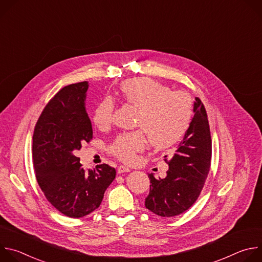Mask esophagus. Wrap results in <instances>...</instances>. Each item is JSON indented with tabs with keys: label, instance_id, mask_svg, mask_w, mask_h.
<instances>
[{
	"label": "esophagus",
	"instance_id": "obj_1",
	"mask_svg": "<svg viewBox=\"0 0 262 262\" xmlns=\"http://www.w3.org/2000/svg\"><path fill=\"white\" fill-rule=\"evenodd\" d=\"M118 173L119 174H122V173H127V172H129L130 171V169L128 168V167H125V166H120V167H118Z\"/></svg>",
	"mask_w": 262,
	"mask_h": 262
}]
</instances>
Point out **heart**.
Segmentation results:
<instances>
[{"label":"heart","instance_id":"b5f03b06","mask_svg":"<svg viewBox=\"0 0 262 262\" xmlns=\"http://www.w3.org/2000/svg\"><path fill=\"white\" fill-rule=\"evenodd\" d=\"M122 100L138 110L136 127L141 129L119 135L108 146V152L122 162H133L146 147V135L156 148L174 145L185 133L191 118L193 103L181 91H171L149 78L124 81L120 86ZM115 104L104 98L93 111L92 121L99 129H106L113 122Z\"/></svg>","mask_w":262,"mask_h":262}]
</instances>
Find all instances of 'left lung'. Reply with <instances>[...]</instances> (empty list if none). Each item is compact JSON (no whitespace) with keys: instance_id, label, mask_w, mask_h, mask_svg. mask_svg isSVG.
Instances as JSON below:
<instances>
[{"instance_id":"obj_1","label":"left lung","mask_w":262,"mask_h":262,"mask_svg":"<svg viewBox=\"0 0 262 262\" xmlns=\"http://www.w3.org/2000/svg\"><path fill=\"white\" fill-rule=\"evenodd\" d=\"M194 117L169 165L167 176L149 174L150 190L145 206L154 213L170 217L188 210L198 199L210 169L211 138L206 110L196 97Z\"/></svg>"}]
</instances>
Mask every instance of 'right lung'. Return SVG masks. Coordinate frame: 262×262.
<instances>
[{
  "label": "right lung",
  "instance_id": "right-lung-1",
  "mask_svg": "<svg viewBox=\"0 0 262 262\" xmlns=\"http://www.w3.org/2000/svg\"><path fill=\"white\" fill-rule=\"evenodd\" d=\"M88 82L62 88L46 105L33 135L37 182L48 201L69 217H82L99 207L116 170L106 164L85 171L77 151L92 139L85 106Z\"/></svg>",
  "mask_w": 262,
  "mask_h": 262
}]
</instances>
